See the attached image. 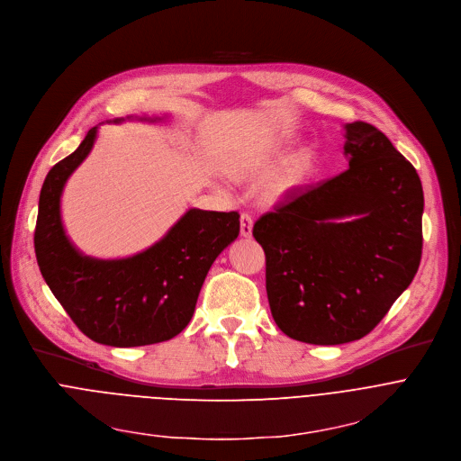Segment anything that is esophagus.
<instances>
[{
  "label": "esophagus",
  "mask_w": 461,
  "mask_h": 461,
  "mask_svg": "<svg viewBox=\"0 0 461 461\" xmlns=\"http://www.w3.org/2000/svg\"><path fill=\"white\" fill-rule=\"evenodd\" d=\"M240 234L243 238H250L252 234V218L249 214L240 216Z\"/></svg>",
  "instance_id": "1"
}]
</instances>
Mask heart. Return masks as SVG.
I'll use <instances>...</instances> for the list:
<instances>
[{"label":"heart","mask_w":461,"mask_h":461,"mask_svg":"<svg viewBox=\"0 0 461 461\" xmlns=\"http://www.w3.org/2000/svg\"><path fill=\"white\" fill-rule=\"evenodd\" d=\"M285 149L284 140H269L266 144H258L247 151L245 156L236 158L229 170L236 177H243L249 174H257L267 170ZM312 170V156L310 153H300L293 161H289L264 188V199L267 203H278L287 194H291L294 188H298L305 177L310 176Z\"/></svg>","instance_id":"1"}]
</instances>
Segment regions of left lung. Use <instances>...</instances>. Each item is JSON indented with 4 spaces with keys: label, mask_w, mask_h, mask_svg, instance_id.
I'll use <instances>...</instances> for the list:
<instances>
[{
    "label": "left lung",
    "mask_w": 461,
    "mask_h": 461,
    "mask_svg": "<svg viewBox=\"0 0 461 461\" xmlns=\"http://www.w3.org/2000/svg\"><path fill=\"white\" fill-rule=\"evenodd\" d=\"M344 131L349 168L289 194L252 227L276 326L321 346L368 335L414 280L423 249L416 168L375 126Z\"/></svg>",
    "instance_id": "1"
}]
</instances>
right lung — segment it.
<instances>
[{
  "label": "right lung",
  "instance_id": "obj_1",
  "mask_svg": "<svg viewBox=\"0 0 461 461\" xmlns=\"http://www.w3.org/2000/svg\"><path fill=\"white\" fill-rule=\"evenodd\" d=\"M96 128L43 181L34 230L38 267L66 313L91 340L115 348L165 342L188 326L204 276L240 234V214L190 209L163 240L135 257H84L66 236L60 197L69 176L89 156Z\"/></svg>",
  "mask_w": 461,
  "mask_h": 461
}]
</instances>
